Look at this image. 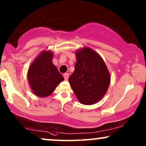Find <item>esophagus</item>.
<instances>
[{"label":"esophagus","instance_id":"esophagus-1","mask_svg":"<svg viewBox=\"0 0 146 146\" xmlns=\"http://www.w3.org/2000/svg\"><path fill=\"white\" fill-rule=\"evenodd\" d=\"M63 76H64V79L66 80H67L68 79L69 74H68V73H65V74H64Z\"/></svg>","mask_w":146,"mask_h":146}]
</instances>
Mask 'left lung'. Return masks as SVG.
I'll use <instances>...</instances> for the list:
<instances>
[{"mask_svg":"<svg viewBox=\"0 0 146 146\" xmlns=\"http://www.w3.org/2000/svg\"><path fill=\"white\" fill-rule=\"evenodd\" d=\"M74 71L68 80L77 99L84 105L100 100L110 84L109 70L98 53L89 47L76 51Z\"/></svg>","mask_w":146,"mask_h":146,"instance_id":"8db88e82","label":"left lung"}]
</instances>
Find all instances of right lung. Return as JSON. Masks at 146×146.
Returning a JSON list of instances; mask_svg holds the SVG:
<instances>
[{"mask_svg": "<svg viewBox=\"0 0 146 146\" xmlns=\"http://www.w3.org/2000/svg\"><path fill=\"white\" fill-rule=\"evenodd\" d=\"M54 54L43 50L37 56L28 70L27 78L32 92L41 98L49 96L64 80L52 63Z\"/></svg>", "mask_w": 146, "mask_h": 146, "instance_id": "add662e5", "label": "right lung"}]
</instances>
